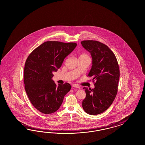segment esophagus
I'll use <instances>...</instances> for the list:
<instances>
[{
    "label": "esophagus",
    "mask_w": 145,
    "mask_h": 145,
    "mask_svg": "<svg viewBox=\"0 0 145 145\" xmlns=\"http://www.w3.org/2000/svg\"><path fill=\"white\" fill-rule=\"evenodd\" d=\"M72 87H74V88H78V89L80 88V87L79 86V85H78V84H73Z\"/></svg>",
    "instance_id": "obj_1"
}]
</instances>
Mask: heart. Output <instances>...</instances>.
I'll list each match as a JSON object with an SVG mask.
<instances>
[{"mask_svg":"<svg viewBox=\"0 0 145 145\" xmlns=\"http://www.w3.org/2000/svg\"><path fill=\"white\" fill-rule=\"evenodd\" d=\"M80 58H90L88 54H87L86 53H82V54L80 55Z\"/></svg>","mask_w":145,"mask_h":145,"instance_id":"b5f03b06","label":"heart"}]
</instances>
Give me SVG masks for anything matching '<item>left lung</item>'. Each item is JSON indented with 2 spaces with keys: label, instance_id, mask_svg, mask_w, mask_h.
Returning <instances> with one entry per match:
<instances>
[{
  "label": "left lung",
  "instance_id": "obj_1",
  "mask_svg": "<svg viewBox=\"0 0 145 145\" xmlns=\"http://www.w3.org/2000/svg\"><path fill=\"white\" fill-rule=\"evenodd\" d=\"M81 44L92 56L88 76L92 77L95 85L92 89L84 87L86 96L82 107L87 114H101L111 105L118 93L119 64L113 52L105 44L96 40H84Z\"/></svg>",
  "mask_w": 145,
  "mask_h": 145
}]
</instances>
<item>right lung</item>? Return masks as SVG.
I'll return each instance as SVG.
<instances>
[{"label":"right lung","instance_id":"right-lung-1","mask_svg":"<svg viewBox=\"0 0 145 145\" xmlns=\"http://www.w3.org/2000/svg\"><path fill=\"white\" fill-rule=\"evenodd\" d=\"M76 45L75 42L46 41L27 58L24 70L25 90L31 104L40 112L49 114L57 111L70 90L69 83L56 85L52 79L53 73L61 67Z\"/></svg>","mask_w":145,"mask_h":145}]
</instances>
